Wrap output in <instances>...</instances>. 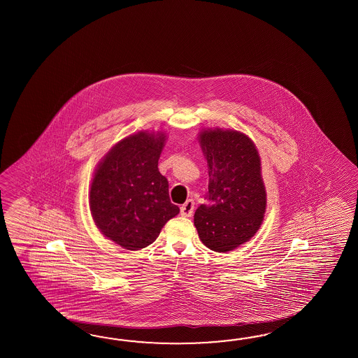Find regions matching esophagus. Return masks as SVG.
Returning a JSON list of instances; mask_svg holds the SVG:
<instances>
[{
  "mask_svg": "<svg viewBox=\"0 0 358 358\" xmlns=\"http://www.w3.org/2000/svg\"><path fill=\"white\" fill-rule=\"evenodd\" d=\"M193 210H194V202H193V199H188V201L180 207V213H182V216L189 217V216H192V213H193Z\"/></svg>",
  "mask_w": 358,
  "mask_h": 358,
  "instance_id": "34e87169",
  "label": "esophagus"
}]
</instances>
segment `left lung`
I'll return each instance as SVG.
<instances>
[{"mask_svg":"<svg viewBox=\"0 0 358 358\" xmlns=\"http://www.w3.org/2000/svg\"><path fill=\"white\" fill-rule=\"evenodd\" d=\"M199 143L208 166L206 203L194 213L202 243L228 252L250 241L266 210L261 162L250 138L234 130H203Z\"/></svg>","mask_w":358,"mask_h":358,"instance_id":"8db88e82","label":"left lung"}]
</instances>
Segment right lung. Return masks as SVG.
<instances>
[{"instance_id": "1", "label": "right lung", "mask_w": 358, "mask_h": 358, "mask_svg": "<svg viewBox=\"0 0 358 358\" xmlns=\"http://www.w3.org/2000/svg\"><path fill=\"white\" fill-rule=\"evenodd\" d=\"M165 136L141 131L122 139L94 173L90 192L92 216L103 236L125 250L153 243L179 213L169 197V182L159 171Z\"/></svg>"}]
</instances>
